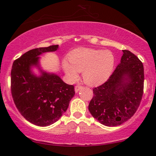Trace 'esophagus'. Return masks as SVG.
Wrapping results in <instances>:
<instances>
[{
  "label": "esophagus",
  "instance_id": "esophagus-1",
  "mask_svg": "<svg viewBox=\"0 0 156 156\" xmlns=\"http://www.w3.org/2000/svg\"><path fill=\"white\" fill-rule=\"evenodd\" d=\"M82 88H83V86L80 85V84H77V85H76L75 86V91H76V93H77V92H78Z\"/></svg>",
  "mask_w": 156,
  "mask_h": 156
}]
</instances>
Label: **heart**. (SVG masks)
<instances>
[{"mask_svg":"<svg viewBox=\"0 0 156 156\" xmlns=\"http://www.w3.org/2000/svg\"><path fill=\"white\" fill-rule=\"evenodd\" d=\"M115 64L114 55L109 50L79 48L69 55V62L65 60L62 68L73 80L78 76V72H83L87 83L98 84L107 80L112 74Z\"/></svg>","mask_w":156,"mask_h":156,"instance_id":"b5f03b06","label":"heart"}]
</instances>
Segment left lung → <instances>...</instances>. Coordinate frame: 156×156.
<instances>
[{
    "instance_id": "1",
    "label": "left lung",
    "mask_w": 156,
    "mask_h": 156,
    "mask_svg": "<svg viewBox=\"0 0 156 156\" xmlns=\"http://www.w3.org/2000/svg\"><path fill=\"white\" fill-rule=\"evenodd\" d=\"M120 62L109 78L93 89L89 111L107 126L122 125L134 115L144 89V67L135 54L122 50Z\"/></svg>"
}]
</instances>
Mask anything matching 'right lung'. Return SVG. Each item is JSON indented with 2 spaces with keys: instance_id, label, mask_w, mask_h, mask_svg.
Here are the masks:
<instances>
[{
  "instance_id": "1",
  "label": "right lung",
  "mask_w": 156,
  "mask_h": 156,
  "mask_svg": "<svg viewBox=\"0 0 156 156\" xmlns=\"http://www.w3.org/2000/svg\"><path fill=\"white\" fill-rule=\"evenodd\" d=\"M58 44L30 50L14 60L11 72V91L16 107L29 122L39 126H49L60 119L74 96L73 85L58 76L42 69V54L55 51ZM33 66L41 72L36 76Z\"/></svg>"
}]
</instances>
